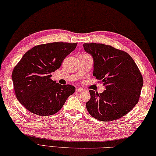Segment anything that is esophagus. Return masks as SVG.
<instances>
[{"label": "esophagus", "instance_id": "esophagus-1", "mask_svg": "<svg viewBox=\"0 0 156 156\" xmlns=\"http://www.w3.org/2000/svg\"><path fill=\"white\" fill-rule=\"evenodd\" d=\"M83 90H84V89L82 88H76V91L79 92V93H80V92H83Z\"/></svg>", "mask_w": 156, "mask_h": 156}]
</instances>
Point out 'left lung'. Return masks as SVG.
I'll list each match as a JSON object with an SVG mask.
<instances>
[{
    "label": "left lung",
    "instance_id": "obj_1",
    "mask_svg": "<svg viewBox=\"0 0 156 156\" xmlns=\"http://www.w3.org/2000/svg\"><path fill=\"white\" fill-rule=\"evenodd\" d=\"M86 52L94 60L93 76L103 83L106 90H90L86 102L88 112L99 121L111 122L124 116L139 101L143 78L134 60L128 53L103 43H84Z\"/></svg>",
    "mask_w": 156,
    "mask_h": 156
}]
</instances>
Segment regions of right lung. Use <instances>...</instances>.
I'll list each match as a JSON object with an SVG mask.
<instances>
[{"mask_svg": "<svg viewBox=\"0 0 156 156\" xmlns=\"http://www.w3.org/2000/svg\"><path fill=\"white\" fill-rule=\"evenodd\" d=\"M76 45L54 42L36 45L15 66L12 74L15 95L30 112L39 116L52 115L75 93V86L56 83L51 79V73L60 68Z\"/></svg>", "mask_w": 156, "mask_h": 156, "instance_id": "obj_1", "label": "right lung"}]
</instances>
